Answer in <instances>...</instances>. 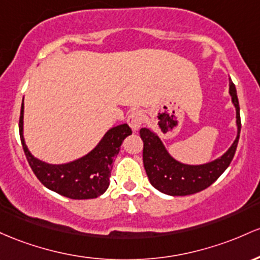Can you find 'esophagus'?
Returning a JSON list of instances; mask_svg holds the SVG:
<instances>
[{"label":"esophagus","instance_id":"34e87169","mask_svg":"<svg viewBox=\"0 0 260 260\" xmlns=\"http://www.w3.org/2000/svg\"><path fill=\"white\" fill-rule=\"evenodd\" d=\"M142 121H144V116H142V113L140 110H133L127 116V124L130 125V127L134 131H138L140 129Z\"/></svg>","mask_w":260,"mask_h":260}]
</instances>
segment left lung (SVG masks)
Returning <instances> with one entry per match:
<instances>
[{
    "label": "left lung",
    "instance_id": "1",
    "mask_svg": "<svg viewBox=\"0 0 260 260\" xmlns=\"http://www.w3.org/2000/svg\"><path fill=\"white\" fill-rule=\"evenodd\" d=\"M230 94L237 113L236 118H237L238 135L230 150L221 158L214 162L203 166L182 165L169 156L161 140L152 131L146 127L140 130V138L144 141L142 159H144L146 173L150 183L157 190L174 197L199 193L211 185L226 171L235 157L241 131L240 103H238L235 83L232 81H230Z\"/></svg>",
    "mask_w": 260,
    "mask_h": 260
}]
</instances>
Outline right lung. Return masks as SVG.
Returning <instances> with one entry per match:
<instances>
[{"label": "right lung", "mask_w": 260, "mask_h": 260, "mask_svg": "<svg viewBox=\"0 0 260 260\" xmlns=\"http://www.w3.org/2000/svg\"><path fill=\"white\" fill-rule=\"evenodd\" d=\"M23 103L19 116V136L27 161L43 185L70 199H93L109 186L113 161L119 153L122 141L133 134L127 124L113 127L104 135L97 147L87 156L67 165L52 166L34 158L23 139Z\"/></svg>", "instance_id": "right-lung-1"}]
</instances>
